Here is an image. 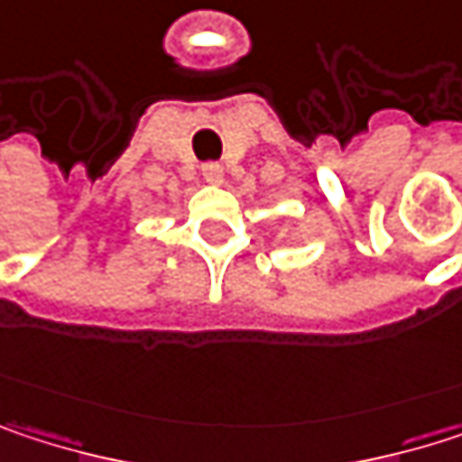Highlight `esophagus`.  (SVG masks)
<instances>
[{"instance_id": "esophagus-1", "label": "esophagus", "mask_w": 462, "mask_h": 462, "mask_svg": "<svg viewBox=\"0 0 462 462\" xmlns=\"http://www.w3.org/2000/svg\"><path fill=\"white\" fill-rule=\"evenodd\" d=\"M203 179H206L208 184H222V181H225V168H222L219 162H206V165H203Z\"/></svg>"}]
</instances>
